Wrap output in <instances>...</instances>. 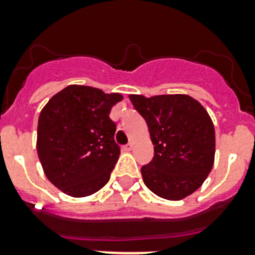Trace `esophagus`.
Here are the masks:
<instances>
[{
  "label": "esophagus",
  "instance_id": "1",
  "mask_svg": "<svg viewBox=\"0 0 255 255\" xmlns=\"http://www.w3.org/2000/svg\"><path fill=\"white\" fill-rule=\"evenodd\" d=\"M132 148H133V143H132V141H129L127 145H124V151H131Z\"/></svg>",
  "mask_w": 255,
  "mask_h": 255
}]
</instances>
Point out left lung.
<instances>
[{
    "label": "left lung",
    "mask_w": 255,
    "mask_h": 255,
    "mask_svg": "<svg viewBox=\"0 0 255 255\" xmlns=\"http://www.w3.org/2000/svg\"><path fill=\"white\" fill-rule=\"evenodd\" d=\"M147 122L155 155L141 167L148 189L167 200L197 190L210 173L216 152L214 127L205 108L188 95H129Z\"/></svg>",
    "instance_id": "obj_1"
}]
</instances>
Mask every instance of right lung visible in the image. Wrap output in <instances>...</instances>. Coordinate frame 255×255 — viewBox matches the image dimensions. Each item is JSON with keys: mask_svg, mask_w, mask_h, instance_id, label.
<instances>
[{"mask_svg": "<svg viewBox=\"0 0 255 255\" xmlns=\"http://www.w3.org/2000/svg\"><path fill=\"white\" fill-rule=\"evenodd\" d=\"M122 99L120 94L71 85L41 111L38 157L46 177L63 193L85 197L108 182L120 155L110 112Z\"/></svg>", "mask_w": 255, "mask_h": 255, "instance_id": "add662e5", "label": "right lung"}]
</instances>
